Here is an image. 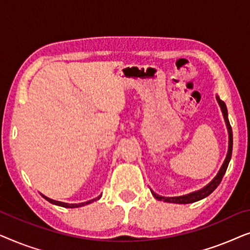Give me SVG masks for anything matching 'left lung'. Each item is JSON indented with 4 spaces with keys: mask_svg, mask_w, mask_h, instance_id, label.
<instances>
[{
    "mask_svg": "<svg viewBox=\"0 0 250 250\" xmlns=\"http://www.w3.org/2000/svg\"><path fill=\"white\" fill-rule=\"evenodd\" d=\"M216 100H217L218 104H220V107H221L222 114H223L225 124H227V127H228V133H229V149H228V153H227V157H225V160H224L223 165L221 166L220 170H218L217 175L215 176L214 179L211 180L210 182L208 183L206 187H204L203 189H200V190H198V191H194V192L184 194V196H180V197H162V196H158V194L155 193L151 190L152 196L155 197L156 199L164 200V201H166V203H173V204H191V203H194V201L201 200V199H204V198H206V197L209 196V194L213 192V191L218 187V184L221 183V181H222V179H223L225 172H227V168H228L229 163H230V159H231V156H232V146H233V138H232V128H231L230 122H229V118H228L227 105H225L224 102L222 101L221 99H220V97H217V95H216Z\"/></svg>",
    "mask_w": 250,
    "mask_h": 250,
    "instance_id": "8db88e82",
    "label": "left lung"
}]
</instances>
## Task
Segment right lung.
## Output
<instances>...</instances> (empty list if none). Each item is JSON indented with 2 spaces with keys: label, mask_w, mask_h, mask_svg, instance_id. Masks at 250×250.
Listing matches in <instances>:
<instances>
[{
  "label": "right lung",
  "mask_w": 250,
  "mask_h": 250,
  "mask_svg": "<svg viewBox=\"0 0 250 250\" xmlns=\"http://www.w3.org/2000/svg\"><path fill=\"white\" fill-rule=\"evenodd\" d=\"M42 197L44 198V199H46L47 201H50L51 204L58 205V206L64 207V208H77V207L85 206V205H87V204H91V203H93V201H95V200L100 199V197H101V196H99L98 198H94V199H92V200H88V201H86V203H81V204H67V203H62V201H57V200L50 199V198H47V197H45V196H43V194H42Z\"/></svg>",
  "instance_id": "right-lung-1"
}]
</instances>
